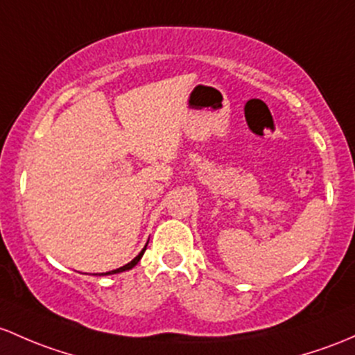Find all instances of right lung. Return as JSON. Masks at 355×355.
Masks as SVG:
<instances>
[{"instance_id":"right-lung-1","label":"right lung","mask_w":355,"mask_h":355,"mask_svg":"<svg viewBox=\"0 0 355 355\" xmlns=\"http://www.w3.org/2000/svg\"><path fill=\"white\" fill-rule=\"evenodd\" d=\"M146 246H148V243L144 245V248H143V250H141V252H139V255H137L136 259H132V260H130L129 263H125L124 267H119V268H115V270L105 272V274H100V275H112V274H119V272H125V270H130V268H132V267H136V266H137V262H139V260L143 259L144 252H146Z\"/></svg>"}]
</instances>
